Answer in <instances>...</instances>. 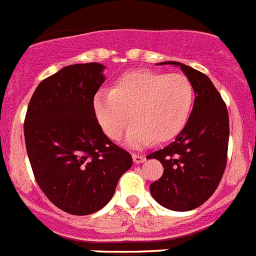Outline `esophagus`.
Returning a JSON list of instances; mask_svg holds the SVG:
<instances>
[{
	"label": "esophagus",
	"mask_w": 256,
	"mask_h": 256,
	"mask_svg": "<svg viewBox=\"0 0 256 256\" xmlns=\"http://www.w3.org/2000/svg\"><path fill=\"white\" fill-rule=\"evenodd\" d=\"M132 158H133V162H134L136 164H140V163H142V162L146 160L145 155H142V154H136V152H133V154H132Z\"/></svg>",
	"instance_id": "obj_1"
}]
</instances>
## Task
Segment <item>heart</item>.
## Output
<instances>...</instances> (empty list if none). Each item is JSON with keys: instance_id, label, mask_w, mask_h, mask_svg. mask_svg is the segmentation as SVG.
Instances as JSON below:
<instances>
[{"instance_id": "heart-1", "label": "heart", "mask_w": 256, "mask_h": 256, "mask_svg": "<svg viewBox=\"0 0 256 256\" xmlns=\"http://www.w3.org/2000/svg\"><path fill=\"white\" fill-rule=\"evenodd\" d=\"M194 101L190 80L181 74L133 71L119 78L110 92L93 100L97 122L106 136L118 138L130 120L126 142L133 148L174 138L188 122Z\"/></svg>"}]
</instances>
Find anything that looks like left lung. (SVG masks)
<instances>
[{
  "mask_svg": "<svg viewBox=\"0 0 256 256\" xmlns=\"http://www.w3.org/2000/svg\"><path fill=\"white\" fill-rule=\"evenodd\" d=\"M159 64L178 66L190 80L196 100L174 142L149 155L164 168L162 178L150 185V193L166 208L190 211L212 196L226 170L228 110L208 76L174 60Z\"/></svg>",
  "mask_w": 256,
  "mask_h": 256,
  "instance_id": "obj_1",
  "label": "left lung"
}]
</instances>
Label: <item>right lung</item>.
I'll list each match as a JSON object with an SVG mask.
<instances>
[{
	"label": "right lung",
	"instance_id": "add662e5",
	"mask_svg": "<svg viewBox=\"0 0 256 256\" xmlns=\"http://www.w3.org/2000/svg\"><path fill=\"white\" fill-rule=\"evenodd\" d=\"M104 70L101 63H78L42 80L24 120L37 184L50 202L71 215H89L106 206L133 163L94 115L93 100L104 82Z\"/></svg>",
	"mask_w": 256,
	"mask_h": 256
}]
</instances>
